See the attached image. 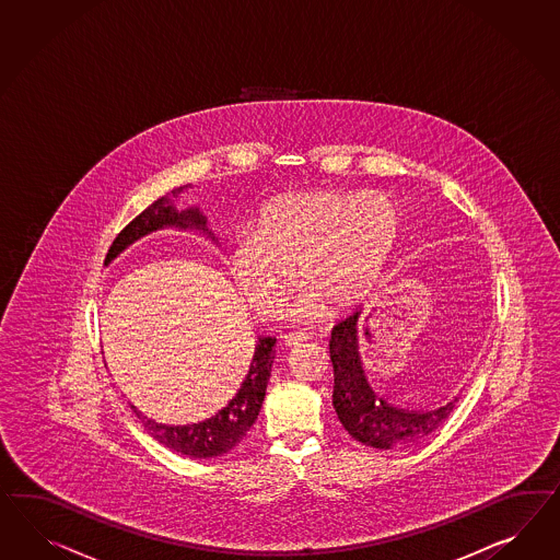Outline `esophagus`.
<instances>
[{"mask_svg":"<svg viewBox=\"0 0 560 560\" xmlns=\"http://www.w3.org/2000/svg\"><path fill=\"white\" fill-rule=\"evenodd\" d=\"M308 339V336L304 334V331H294V334H287V336H282V341H284V346L287 348H294V346H301Z\"/></svg>","mask_w":560,"mask_h":560,"instance_id":"1","label":"esophagus"}]
</instances>
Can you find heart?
Instances as JSON below:
<instances>
[{
  "instance_id": "heart-1",
  "label": "heart",
  "mask_w": 560,
  "mask_h": 560,
  "mask_svg": "<svg viewBox=\"0 0 560 560\" xmlns=\"http://www.w3.org/2000/svg\"><path fill=\"white\" fill-rule=\"evenodd\" d=\"M399 231V210L383 194L311 190L284 194L261 208L257 231L241 233L229 266L245 299L261 313L304 288L296 315L325 301L337 308L362 301L376 284Z\"/></svg>"
}]
</instances>
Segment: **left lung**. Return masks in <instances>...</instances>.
Here are the masks:
<instances>
[{
	"label": "left lung",
	"mask_w": 560,
	"mask_h": 560,
	"mask_svg": "<svg viewBox=\"0 0 560 560\" xmlns=\"http://www.w3.org/2000/svg\"><path fill=\"white\" fill-rule=\"evenodd\" d=\"M358 327L360 313L355 311L348 319L339 320L331 331L329 353L336 374L334 407L337 417L353 440L366 446L378 450L413 446L446 421L458 397L425 413L386 405V400L376 397L368 386L358 355Z\"/></svg>",
	"instance_id": "1"
}]
</instances>
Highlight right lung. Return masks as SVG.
I'll return each instance as SVG.
<instances>
[{"instance_id": "add662e5", "label": "right lung", "mask_w": 560, "mask_h": 560, "mask_svg": "<svg viewBox=\"0 0 560 560\" xmlns=\"http://www.w3.org/2000/svg\"><path fill=\"white\" fill-rule=\"evenodd\" d=\"M177 192H182V186L172 190L174 196ZM163 224H176L182 229L198 226V229L207 231V226H205L207 221L198 212V208L176 212V208L172 207L170 198H160L151 207L144 208L139 217H135L116 235V240L113 241V245L106 254V261H110L113 257L118 256L132 241L143 237L155 229H161ZM273 346H276L273 337H259L252 366L247 372V378L241 384L240 393L231 399L223 411H219L217 416L210 417L202 423L184 425V428H170V425H161V423H155L153 419L141 416L132 405H130V409L135 411V416L143 421L147 432L151 433L160 444L174 450L177 454H184V456H190V458L223 456L229 450L237 446L241 440L247 435V432L252 430V425L256 423L261 402L266 397L268 378H270V372H272Z\"/></svg>"}]
</instances>
